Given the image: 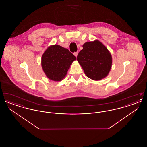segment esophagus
Listing matches in <instances>:
<instances>
[{
    "instance_id": "34e87169",
    "label": "esophagus",
    "mask_w": 147,
    "mask_h": 147,
    "mask_svg": "<svg viewBox=\"0 0 147 147\" xmlns=\"http://www.w3.org/2000/svg\"><path fill=\"white\" fill-rule=\"evenodd\" d=\"M78 52H74V55L76 56V57H77V56H78Z\"/></svg>"
}]
</instances>
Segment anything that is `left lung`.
Segmentation results:
<instances>
[{
    "label": "left lung",
    "mask_w": 147,
    "mask_h": 147,
    "mask_svg": "<svg viewBox=\"0 0 147 147\" xmlns=\"http://www.w3.org/2000/svg\"><path fill=\"white\" fill-rule=\"evenodd\" d=\"M77 56V61L88 78L100 80L106 77L112 66V56L98 40L86 42Z\"/></svg>",
    "instance_id": "left-lung-1"
}]
</instances>
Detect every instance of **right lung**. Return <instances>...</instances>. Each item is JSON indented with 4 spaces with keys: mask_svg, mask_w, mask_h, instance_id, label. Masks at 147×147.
Instances as JSON below:
<instances>
[{
    "mask_svg": "<svg viewBox=\"0 0 147 147\" xmlns=\"http://www.w3.org/2000/svg\"><path fill=\"white\" fill-rule=\"evenodd\" d=\"M77 58L69 51L55 45L48 47L41 59L42 69L46 76L53 81H61L67 75L73 62Z\"/></svg>",
    "mask_w": 147,
    "mask_h": 147,
    "instance_id": "right-lung-1",
    "label": "right lung"
}]
</instances>
